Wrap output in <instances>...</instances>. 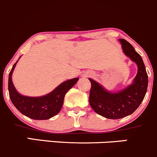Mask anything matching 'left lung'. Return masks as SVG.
<instances>
[{
  "label": "left lung",
  "mask_w": 157,
  "mask_h": 157,
  "mask_svg": "<svg viewBox=\"0 0 157 157\" xmlns=\"http://www.w3.org/2000/svg\"><path fill=\"white\" fill-rule=\"evenodd\" d=\"M119 42L124 55L137 66L133 83L118 93H112L93 79H89L91 83L90 106L96 113L109 119H119L131 115L144 99L148 86V76L141 56L125 39H120Z\"/></svg>",
  "instance_id": "left-lung-1"
}]
</instances>
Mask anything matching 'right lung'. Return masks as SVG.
Segmentation results:
<instances>
[{
    "mask_svg": "<svg viewBox=\"0 0 157 157\" xmlns=\"http://www.w3.org/2000/svg\"><path fill=\"white\" fill-rule=\"evenodd\" d=\"M17 61L13 66L8 78L9 95L14 106L23 115L32 119L47 120L56 115L62 108L64 96L78 81V77L63 82L45 96L39 97L23 96L17 91L12 81V74Z\"/></svg>",
    "mask_w": 157,
    "mask_h": 157,
    "instance_id": "1",
    "label": "right lung"
}]
</instances>
